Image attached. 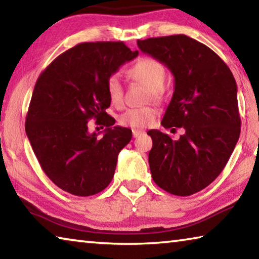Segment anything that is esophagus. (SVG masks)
Returning a JSON list of instances; mask_svg holds the SVG:
<instances>
[{"label":"esophagus","mask_w":259,"mask_h":259,"mask_svg":"<svg viewBox=\"0 0 259 259\" xmlns=\"http://www.w3.org/2000/svg\"><path fill=\"white\" fill-rule=\"evenodd\" d=\"M144 134H145V131H143V130H138V129H134L133 130V135H134L135 138L136 137H139V136H142Z\"/></svg>","instance_id":"esophagus-1"}]
</instances>
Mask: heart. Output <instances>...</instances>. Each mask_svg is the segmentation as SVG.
Returning a JSON list of instances; mask_svg holds the SVG:
<instances>
[{
  "mask_svg": "<svg viewBox=\"0 0 259 259\" xmlns=\"http://www.w3.org/2000/svg\"><path fill=\"white\" fill-rule=\"evenodd\" d=\"M129 76L148 88V97L153 100H160L163 96V83L165 80V69L159 60L150 57L139 58L128 71ZM107 95L114 106H120L123 102V85L119 75L109 76L106 84ZM156 111L152 106L128 108L121 114L119 121L122 125L130 128H145L155 120Z\"/></svg>",
  "mask_w": 259,
  "mask_h": 259,
  "instance_id": "heart-1",
  "label": "heart"
}]
</instances>
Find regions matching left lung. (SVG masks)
I'll return each instance as SVG.
<instances>
[{
    "instance_id": "left-lung-1",
    "label": "left lung",
    "mask_w": 259,
    "mask_h": 259,
    "mask_svg": "<svg viewBox=\"0 0 259 259\" xmlns=\"http://www.w3.org/2000/svg\"><path fill=\"white\" fill-rule=\"evenodd\" d=\"M137 45L175 77L161 124L185 130L177 140L160 130L148 131L152 178L171 194L192 195L219 176L239 140L236 82L221 57L186 35L151 37Z\"/></svg>"
}]
</instances>
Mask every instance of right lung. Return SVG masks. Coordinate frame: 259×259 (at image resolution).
Returning <instances> with one entry per match:
<instances>
[{"instance_id":"obj_1","label":"right lung","mask_w":259,"mask_h":259,"mask_svg":"<svg viewBox=\"0 0 259 259\" xmlns=\"http://www.w3.org/2000/svg\"><path fill=\"white\" fill-rule=\"evenodd\" d=\"M138 56L123 42L80 43L57 57L37 78L27 116L26 135L38 163L52 183L77 196L97 194L108 186L117 155L133 133L113 126L107 80ZM95 117L107 126L90 134Z\"/></svg>"}]
</instances>
